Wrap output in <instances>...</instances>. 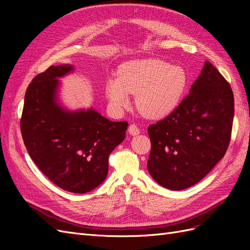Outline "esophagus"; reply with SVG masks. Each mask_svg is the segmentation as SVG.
Returning a JSON list of instances; mask_svg holds the SVG:
<instances>
[{"instance_id":"obj_1","label":"esophagus","mask_w":250,"mask_h":250,"mask_svg":"<svg viewBox=\"0 0 250 250\" xmlns=\"http://www.w3.org/2000/svg\"><path fill=\"white\" fill-rule=\"evenodd\" d=\"M128 132H129V134L131 135H138L140 133V129L135 124H131L129 127H128Z\"/></svg>"}]
</instances>
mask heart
Returning <instances> with one entry per match:
<instances>
[{
  "mask_svg": "<svg viewBox=\"0 0 250 250\" xmlns=\"http://www.w3.org/2000/svg\"><path fill=\"white\" fill-rule=\"evenodd\" d=\"M183 66L162 59L131 60L119 67L118 77L109 78L105 92L116 110L129 106L130 94L137 95V107L150 119H161L175 109L188 86Z\"/></svg>",
  "mask_w": 250,
  "mask_h": 250,
  "instance_id": "1",
  "label": "heart"
}]
</instances>
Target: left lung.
<instances>
[{
    "label": "left lung",
    "instance_id": "8db88e82",
    "mask_svg": "<svg viewBox=\"0 0 250 250\" xmlns=\"http://www.w3.org/2000/svg\"><path fill=\"white\" fill-rule=\"evenodd\" d=\"M233 112L229 83L206 62L190 94L167 118L148 127L150 175L174 191L197 184L228 150Z\"/></svg>",
    "mask_w": 250,
    "mask_h": 250
}]
</instances>
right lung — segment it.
Returning a JSON list of instances; mask_svg holds the SVG:
<instances>
[{"label":"right lung","mask_w":250,"mask_h":250,"mask_svg":"<svg viewBox=\"0 0 250 250\" xmlns=\"http://www.w3.org/2000/svg\"><path fill=\"white\" fill-rule=\"evenodd\" d=\"M71 64L51 65L35 76L25 95L21 131L29 155L53 184L72 193L90 192L105 180L108 156L125 139L127 122H112L93 108L59 105L58 78Z\"/></svg>","instance_id":"obj_1"}]
</instances>
